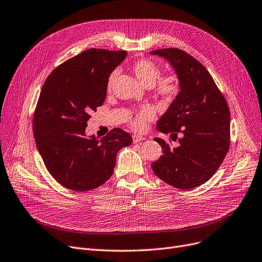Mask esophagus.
I'll return each mask as SVG.
<instances>
[{
  "instance_id": "esophagus-1",
  "label": "esophagus",
  "mask_w": 262,
  "mask_h": 262,
  "mask_svg": "<svg viewBox=\"0 0 262 262\" xmlns=\"http://www.w3.org/2000/svg\"><path fill=\"white\" fill-rule=\"evenodd\" d=\"M144 137L143 136H140V135H133V141L136 143V142H139L141 140H143Z\"/></svg>"
}]
</instances>
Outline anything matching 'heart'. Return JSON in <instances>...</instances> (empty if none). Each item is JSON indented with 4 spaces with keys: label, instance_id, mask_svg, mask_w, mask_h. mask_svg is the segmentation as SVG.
<instances>
[{
    "label": "heart",
    "instance_id": "heart-1",
    "mask_svg": "<svg viewBox=\"0 0 262 262\" xmlns=\"http://www.w3.org/2000/svg\"><path fill=\"white\" fill-rule=\"evenodd\" d=\"M130 70L137 80L144 86L152 87L153 94L159 98L169 101L175 99L181 91L180 77L176 73L162 74L160 66L148 58H140L130 64ZM116 77V72H112L106 83V89L111 90L113 82ZM154 110L149 105L142 106L136 112H134L127 120L128 125L134 130L142 132L146 129L147 123L154 119Z\"/></svg>",
    "mask_w": 262,
    "mask_h": 262
}]
</instances>
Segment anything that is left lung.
Instances as JSON below:
<instances>
[{"label":"left lung","mask_w":262,"mask_h":262,"mask_svg":"<svg viewBox=\"0 0 262 262\" xmlns=\"http://www.w3.org/2000/svg\"><path fill=\"white\" fill-rule=\"evenodd\" d=\"M167 59L181 81V91L157 126L178 140L179 147L154 138L163 156L152 163L156 175L177 189L190 190L210 179L224 162L230 147V110L206 68L179 48L150 52ZM175 139V140H176Z\"/></svg>","instance_id":"8db88e82"}]
</instances>
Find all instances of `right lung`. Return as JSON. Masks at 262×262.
I'll list each match as a JSON object with an SVG mask.
<instances>
[{
	"label": "right lung",
	"instance_id": "1",
	"mask_svg": "<svg viewBox=\"0 0 262 262\" xmlns=\"http://www.w3.org/2000/svg\"><path fill=\"white\" fill-rule=\"evenodd\" d=\"M127 52L91 48L66 60L47 76L33 113V136L45 166L67 189L85 192L113 173L119 150L132 136L113 128L100 140L85 136L87 122L103 104L106 83Z\"/></svg>",
	"mask_w": 262,
	"mask_h": 262
}]
</instances>
